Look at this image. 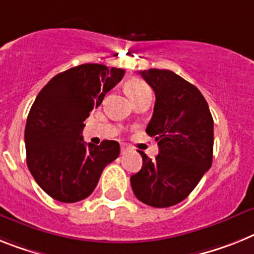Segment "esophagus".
<instances>
[{
  "label": "esophagus",
  "instance_id": "1",
  "mask_svg": "<svg viewBox=\"0 0 254 254\" xmlns=\"http://www.w3.org/2000/svg\"><path fill=\"white\" fill-rule=\"evenodd\" d=\"M129 148H130V147L127 146V144H121V153H125L127 152V151H129Z\"/></svg>",
  "mask_w": 254,
  "mask_h": 254
}]
</instances>
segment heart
I'll list each match as a JSON object with an SVG mask.
<instances>
[{"label":"heart","mask_w":254,"mask_h":254,"mask_svg":"<svg viewBox=\"0 0 254 254\" xmlns=\"http://www.w3.org/2000/svg\"><path fill=\"white\" fill-rule=\"evenodd\" d=\"M125 90H127V95L133 101V103L135 101H138L139 98L143 97V95L151 93L150 86L143 80H139V78H130V80H127V84H125Z\"/></svg>","instance_id":"1"}]
</instances>
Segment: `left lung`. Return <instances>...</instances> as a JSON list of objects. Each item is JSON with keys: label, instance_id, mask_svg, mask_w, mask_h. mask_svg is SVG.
Returning a JSON list of instances; mask_svg holds the SVG:
<instances>
[{"label": "left lung", "instance_id": "left-lung-1", "mask_svg": "<svg viewBox=\"0 0 254 254\" xmlns=\"http://www.w3.org/2000/svg\"><path fill=\"white\" fill-rule=\"evenodd\" d=\"M156 102L146 133L159 146L156 159L139 151L143 164L130 177L134 195L155 208L185 200L208 172L213 160V117L205 98L169 69L140 71Z\"/></svg>", "mask_w": 254, "mask_h": 254}]
</instances>
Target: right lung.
I'll return each mask as SVG.
<instances>
[{
	"label": "right lung",
	"mask_w": 254,
	"mask_h": 254,
	"mask_svg": "<svg viewBox=\"0 0 254 254\" xmlns=\"http://www.w3.org/2000/svg\"><path fill=\"white\" fill-rule=\"evenodd\" d=\"M121 68L81 64L51 78L38 93L25 124L27 165L53 199L76 203L97 187L103 169L120 155L116 140L82 139L84 121L123 78Z\"/></svg>",
	"instance_id": "right-lung-1"
}]
</instances>
